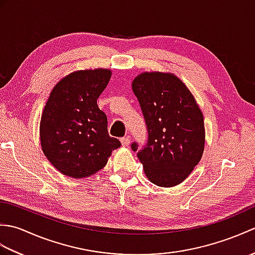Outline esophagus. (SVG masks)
I'll list each match as a JSON object with an SVG mask.
<instances>
[{"label":"esophagus","instance_id":"esophagus-1","mask_svg":"<svg viewBox=\"0 0 255 255\" xmlns=\"http://www.w3.org/2000/svg\"><path fill=\"white\" fill-rule=\"evenodd\" d=\"M121 142H122V144L124 145V147H128V145L130 144V139H129V137L121 138Z\"/></svg>","mask_w":255,"mask_h":255}]
</instances>
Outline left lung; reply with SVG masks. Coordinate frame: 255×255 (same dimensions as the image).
Here are the masks:
<instances>
[{
    "mask_svg": "<svg viewBox=\"0 0 255 255\" xmlns=\"http://www.w3.org/2000/svg\"><path fill=\"white\" fill-rule=\"evenodd\" d=\"M148 129V141L138 151L151 183L172 187L191 174L205 147L203 113L186 85L174 74L143 72L132 81ZM133 151L138 143L131 144Z\"/></svg>",
    "mask_w": 255,
    "mask_h": 255,
    "instance_id": "1",
    "label": "left lung"
}]
</instances>
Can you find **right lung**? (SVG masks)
<instances>
[{"mask_svg":"<svg viewBox=\"0 0 255 255\" xmlns=\"http://www.w3.org/2000/svg\"><path fill=\"white\" fill-rule=\"evenodd\" d=\"M112 71L80 70L52 89L40 121V143L47 159L62 174L82 178L107 163L122 145L107 130V117L97 106Z\"/></svg>","mask_w":255,"mask_h":255,"instance_id":"obj_1","label":"right lung"}]
</instances>
